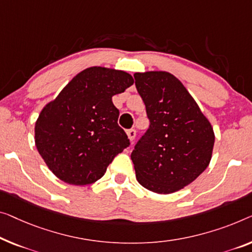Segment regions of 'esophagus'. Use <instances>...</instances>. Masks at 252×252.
<instances>
[{
	"label": "esophagus",
	"instance_id": "34e87169",
	"mask_svg": "<svg viewBox=\"0 0 252 252\" xmlns=\"http://www.w3.org/2000/svg\"><path fill=\"white\" fill-rule=\"evenodd\" d=\"M126 134H127V137H129L130 141L133 142L134 138H136V130H134V129H129V130L126 131Z\"/></svg>",
	"mask_w": 252,
	"mask_h": 252
}]
</instances>
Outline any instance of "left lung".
I'll return each mask as SVG.
<instances>
[{
  "label": "left lung",
  "instance_id": "8db88e82",
  "mask_svg": "<svg viewBox=\"0 0 252 252\" xmlns=\"http://www.w3.org/2000/svg\"><path fill=\"white\" fill-rule=\"evenodd\" d=\"M133 77L149 119L131 153L137 180L153 192H175L207 168L215 142L212 125L173 74L149 71Z\"/></svg>",
  "mask_w": 252,
  "mask_h": 252
}]
</instances>
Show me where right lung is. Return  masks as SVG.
I'll use <instances>...</instances> for the list:
<instances>
[{
    "label": "right lung",
    "instance_id": "obj_1",
    "mask_svg": "<svg viewBox=\"0 0 252 252\" xmlns=\"http://www.w3.org/2000/svg\"><path fill=\"white\" fill-rule=\"evenodd\" d=\"M131 85L133 78L125 71L88 67L43 108L35 126L36 147L60 180L73 186L96 182L129 147L112 97Z\"/></svg>",
    "mask_w": 252,
    "mask_h": 252
}]
</instances>
